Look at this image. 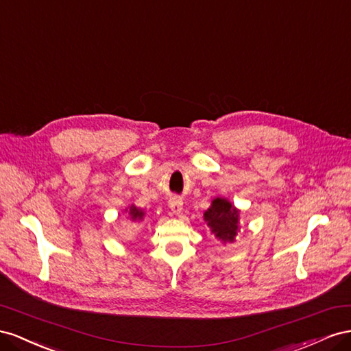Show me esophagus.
<instances>
[{"instance_id": "1", "label": "esophagus", "mask_w": 351, "mask_h": 351, "mask_svg": "<svg viewBox=\"0 0 351 351\" xmlns=\"http://www.w3.org/2000/svg\"><path fill=\"white\" fill-rule=\"evenodd\" d=\"M169 207H170V210H172V213L181 215L182 210H184V202H182L181 198L172 197V198L169 199Z\"/></svg>"}]
</instances>
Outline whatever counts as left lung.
Listing matches in <instances>:
<instances>
[{"label":"left lung","instance_id":"obj_1","mask_svg":"<svg viewBox=\"0 0 351 351\" xmlns=\"http://www.w3.org/2000/svg\"><path fill=\"white\" fill-rule=\"evenodd\" d=\"M239 215L241 210L237 208L228 198L216 197L206 210L203 219L207 223L210 234L222 244L234 243L239 232Z\"/></svg>","mask_w":351,"mask_h":351}]
</instances>
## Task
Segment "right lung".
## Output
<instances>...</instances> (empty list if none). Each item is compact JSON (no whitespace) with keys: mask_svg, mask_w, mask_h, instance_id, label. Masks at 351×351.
Listing matches in <instances>:
<instances>
[{"mask_svg":"<svg viewBox=\"0 0 351 351\" xmlns=\"http://www.w3.org/2000/svg\"><path fill=\"white\" fill-rule=\"evenodd\" d=\"M125 213L128 215V220H131V222H143L144 217H145L144 210L136 207L135 204L128 206L125 208Z\"/></svg>","mask_w":351,"mask_h":351,"instance_id":"right-lung-1","label":"right lung"}]
</instances>
